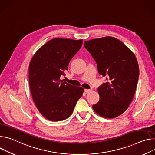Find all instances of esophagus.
Returning a JSON list of instances; mask_svg holds the SVG:
<instances>
[{
    "mask_svg": "<svg viewBox=\"0 0 155 155\" xmlns=\"http://www.w3.org/2000/svg\"><path fill=\"white\" fill-rule=\"evenodd\" d=\"M93 91V89H85L84 90V91L86 92V93H89V92H92Z\"/></svg>",
    "mask_w": 155,
    "mask_h": 155,
    "instance_id": "34e87169",
    "label": "esophagus"
}]
</instances>
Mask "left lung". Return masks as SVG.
<instances>
[{"mask_svg":"<svg viewBox=\"0 0 155 155\" xmlns=\"http://www.w3.org/2000/svg\"><path fill=\"white\" fill-rule=\"evenodd\" d=\"M84 47L107 82L98 88L100 100L92 108L98 115L114 118L123 114L132 102L139 80V68L132 51L110 36L84 42Z\"/></svg>","mask_w":155,"mask_h":155,"instance_id":"left-lung-1","label":"left lung"}]
</instances>
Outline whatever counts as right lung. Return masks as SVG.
<instances>
[{"instance_id": "obj_1", "label": "right lung", "mask_w": 155, "mask_h": 155, "mask_svg": "<svg viewBox=\"0 0 155 155\" xmlns=\"http://www.w3.org/2000/svg\"><path fill=\"white\" fill-rule=\"evenodd\" d=\"M83 40L55 38L43 45L32 57L29 82L34 104L46 119L60 121L70 116L84 89L61 80Z\"/></svg>"}]
</instances>
